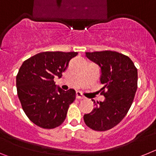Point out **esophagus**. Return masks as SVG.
I'll return each instance as SVG.
<instances>
[{"label":"esophagus","instance_id":"34e87169","mask_svg":"<svg viewBox=\"0 0 156 156\" xmlns=\"http://www.w3.org/2000/svg\"><path fill=\"white\" fill-rule=\"evenodd\" d=\"M76 97L77 99H84L85 98L84 96H83V95L79 91H77L76 93Z\"/></svg>","mask_w":156,"mask_h":156}]
</instances>
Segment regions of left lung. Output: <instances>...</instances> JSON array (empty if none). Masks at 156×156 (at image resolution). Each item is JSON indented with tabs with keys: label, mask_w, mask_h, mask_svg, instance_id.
<instances>
[{
	"label": "left lung",
	"mask_w": 156,
	"mask_h": 156,
	"mask_svg": "<svg viewBox=\"0 0 156 156\" xmlns=\"http://www.w3.org/2000/svg\"><path fill=\"white\" fill-rule=\"evenodd\" d=\"M86 57L100 68L103 101L95 102L83 115L87 126L98 131L112 129L129 111L137 88V69L128 56L112 51L86 52Z\"/></svg>",
	"instance_id": "left-lung-1"
}]
</instances>
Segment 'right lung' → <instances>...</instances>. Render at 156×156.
Returning <instances> with one entry per match:
<instances>
[{
  "instance_id": "right-lung-1",
  "label": "right lung",
  "mask_w": 156,
  "mask_h": 156,
  "mask_svg": "<svg viewBox=\"0 0 156 156\" xmlns=\"http://www.w3.org/2000/svg\"><path fill=\"white\" fill-rule=\"evenodd\" d=\"M77 52L45 51L23 62L16 76V87L23 111L32 122L44 129H53L66 119L73 102V89L63 90L55 77L62 73Z\"/></svg>"
}]
</instances>
